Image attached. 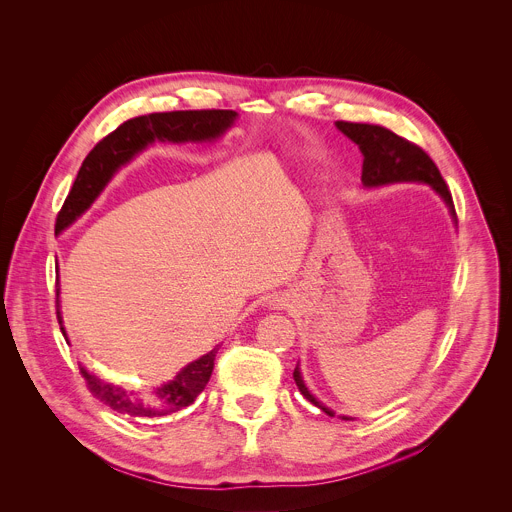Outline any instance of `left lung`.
<instances>
[{"instance_id":"obj_1","label":"left lung","mask_w":512,"mask_h":512,"mask_svg":"<svg viewBox=\"0 0 512 512\" xmlns=\"http://www.w3.org/2000/svg\"><path fill=\"white\" fill-rule=\"evenodd\" d=\"M335 126L342 130L350 140H354L364 154V164H362L364 187L374 189V187H384V185H392V183H424L446 203L450 217L456 223L452 195L440 175L438 166L420 146H416L414 142H410L378 124H360V122L339 120V122H335ZM293 380L305 400H309L313 406H317L327 416H331V418L335 416V412L331 408L323 406L307 390L303 376H301L299 362L293 370ZM339 418L352 420L350 416H339Z\"/></svg>"}]
</instances>
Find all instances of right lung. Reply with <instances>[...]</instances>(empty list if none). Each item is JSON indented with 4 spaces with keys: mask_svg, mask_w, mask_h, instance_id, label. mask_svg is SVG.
I'll return each mask as SVG.
<instances>
[{
    "mask_svg": "<svg viewBox=\"0 0 512 512\" xmlns=\"http://www.w3.org/2000/svg\"><path fill=\"white\" fill-rule=\"evenodd\" d=\"M237 120L233 110H177L154 112L148 116H136L120 124L114 132L102 138L90 154L84 158L72 191L68 193L62 211L56 219V233L60 235L74 225L100 197L120 166L128 164L138 152H142L154 140L160 142H213L221 138ZM56 307L60 329L66 337L60 311V281H56ZM219 346L199 360L185 366L173 380L160 384L152 392H128L126 388L100 380L88 368L80 364L90 392L110 406L112 410L130 418H156L179 412L191 406L205 390L215 368V356Z\"/></svg>",
    "mask_w": 512,
    "mask_h": 512,
    "instance_id": "add662e5",
    "label": "right lung"
}]
</instances>
